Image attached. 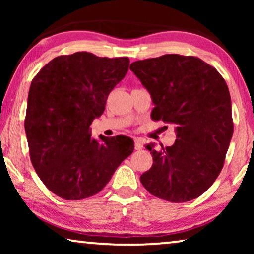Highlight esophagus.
Returning a JSON list of instances; mask_svg holds the SVG:
<instances>
[{
	"label": "esophagus",
	"instance_id": "esophagus-1",
	"mask_svg": "<svg viewBox=\"0 0 254 254\" xmlns=\"http://www.w3.org/2000/svg\"><path fill=\"white\" fill-rule=\"evenodd\" d=\"M142 148H143V143H142V141H141V139H135L134 140V149L141 150Z\"/></svg>",
	"mask_w": 254,
	"mask_h": 254
}]
</instances>
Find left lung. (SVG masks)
<instances>
[{
	"mask_svg": "<svg viewBox=\"0 0 254 254\" xmlns=\"http://www.w3.org/2000/svg\"><path fill=\"white\" fill-rule=\"evenodd\" d=\"M130 69L151 94V119L177 124L171 147H145L153 163L141 183L151 195L173 203L197 198L220 175L233 135L224 78L201 59L177 54L137 60Z\"/></svg>",
	"mask_w": 254,
	"mask_h": 254,
	"instance_id": "1",
	"label": "left lung"
}]
</instances>
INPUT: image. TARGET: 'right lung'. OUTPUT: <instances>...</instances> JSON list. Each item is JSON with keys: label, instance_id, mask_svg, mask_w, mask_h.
<instances>
[{"label": "right lung", "instance_id": "right-lung-1", "mask_svg": "<svg viewBox=\"0 0 254 254\" xmlns=\"http://www.w3.org/2000/svg\"><path fill=\"white\" fill-rule=\"evenodd\" d=\"M127 57L79 51L58 56L34 76L24 128L36 173L55 195L80 200L100 192L133 152L130 137H91L112 89L127 72Z\"/></svg>", "mask_w": 254, "mask_h": 254}]
</instances>
